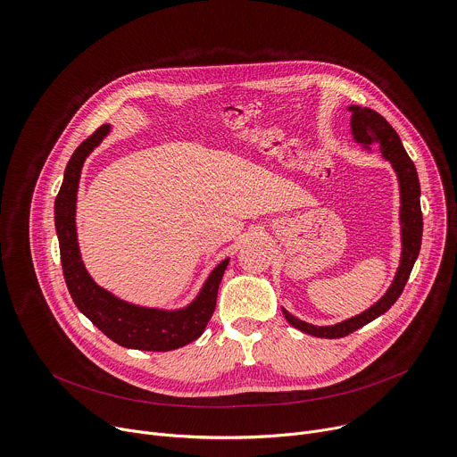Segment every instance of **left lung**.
Segmentation results:
<instances>
[{
  "instance_id": "1",
  "label": "left lung",
  "mask_w": 457,
  "mask_h": 457,
  "mask_svg": "<svg viewBox=\"0 0 457 457\" xmlns=\"http://www.w3.org/2000/svg\"><path fill=\"white\" fill-rule=\"evenodd\" d=\"M351 115V129H353V137L356 143L363 145L365 150H370L369 145H379L381 157L386 159L390 164H393L398 182H400V193H402V208H400V220H402V260H400V268L396 271V277L386 289V293L367 311L361 314H356L349 320H344L335 325H323V328H318V325L307 323L303 320H298L286 309H282L286 320L293 325V328L300 329L302 333L312 335L316 338H344L356 329L363 328L369 321L376 320L383 312L390 309V305H395V302L400 298L403 293V287L411 277V271L414 268L416 258L420 254L421 247V235H423V215H421V204H420V179L414 162L407 155L400 136L396 134V129L390 126L378 112L370 108H361V106H349Z\"/></svg>"
}]
</instances>
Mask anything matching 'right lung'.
I'll list each match as a JSON object with an SVG mask.
<instances>
[{"label":"right lung","instance_id":"1","mask_svg":"<svg viewBox=\"0 0 457 457\" xmlns=\"http://www.w3.org/2000/svg\"><path fill=\"white\" fill-rule=\"evenodd\" d=\"M108 134L110 126L103 124L78 146L67 168H64L62 184L55 197L54 215L64 282H67L78 309L112 342L126 349L155 353L173 351L197 340L204 333L215 311L219 286L229 264V258L222 260L212 271L197 298L187 307L175 311L128 303L110 291L99 287L92 280L85 270L79 253L76 231V203L83 164Z\"/></svg>","mask_w":457,"mask_h":457}]
</instances>
